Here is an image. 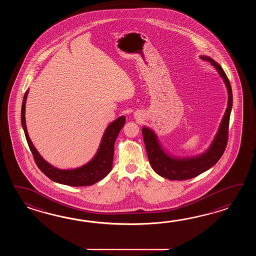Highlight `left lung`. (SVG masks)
Masks as SVG:
<instances>
[{
  "mask_svg": "<svg viewBox=\"0 0 256 256\" xmlns=\"http://www.w3.org/2000/svg\"><path fill=\"white\" fill-rule=\"evenodd\" d=\"M200 58L207 60L217 70L222 78L228 92V104L222 120L218 126L217 134L205 152L193 156H174L164 150L154 130L144 126L142 129L144 146L150 164L156 174L169 180H186L195 178L212 168L222 158L228 141L230 115L232 108V92L228 78L220 64L207 56H200Z\"/></svg>",
  "mask_w": 256,
  "mask_h": 256,
  "instance_id": "8db88e82",
  "label": "left lung"
}]
</instances>
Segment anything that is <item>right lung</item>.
<instances>
[{
	"label": "right lung",
	"mask_w": 256,
	"mask_h": 256,
	"mask_svg": "<svg viewBox=\"0 0 256 256\" xmlns=\"http://www.w3.org/2000/svg\"><path fill=\"white\" fill-rule=\"evenodd\" d=\"M29 90H26L22 98L21 122L22 129L26 134L28 146L33 154L34 161L39 169L50 180L56 183L71 186H92L104 180L109 174L112 168L114 142L122 128L126 124V117L120 116L110 124L105 129L102 141L97 152L90 161L80 168L74 169H60L54 168L51 164L46 162L41 154L34 146L33 142L28 136V128L26 124V104Z\"/></svg>",
	"instance_id": "obj_1"
}]
</instances>
